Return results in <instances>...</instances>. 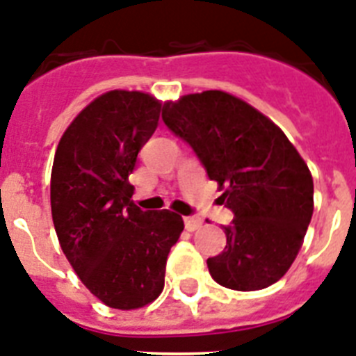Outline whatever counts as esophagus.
Here are the masks:
<instances>
[{
    "mask_svg": "<svg viewBox=\"0 0 356 356\" xmlns=\"http://www.w3.org/2000/svg\"><path fill=\"white\" fill-rule=\"evenodd\" d=\"M202 226V219H199V217H184V228L188 229V232H195V229H199Z\"/></svg>",
    "mask_w": 356,
    "mask_h": 356,
    "instance_id": "obj_1",
    "label": "esophagus"
}]
</instances>
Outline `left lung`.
<instances>
[{
    "label": "left lung",
    "instance_id": "obj_1",
    "mask_svg": "<svg viewBox=\"0 0 356 356\" xmlns=\"http://www.w3.org/2000/svg\"><path fill=\"white\" fill-rule=\"evenodd\" d=\"M163 121L192 146L234 211L226 248L206 261L211 279L237 291L268 288L293 264L313 215V179L284 132L220 90L163 106Z\"/></svg>",
    "mask_w": 356,
    "mask_h": 356
}]
</instances>
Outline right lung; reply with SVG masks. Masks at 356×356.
Here are the masks:
<instances>
[{"label": "right lung", "mask_w": 356, "mask_h": 356, "mask_svg": "<svg viewBox=\"0 0 356 356\" xmlns=\"http://www.w3.org/2000/svg\"><path fill=\"white\" fill-rule=\"evenodd\" d=\"M159 113L152 95L106 92L70 122L54 157L50 204L63 253L90 293L115 309L159 297L184 229L181 215L134 204L128 183Z\"/></svg>", "instance_id": "obj_1"}]
</instances>
